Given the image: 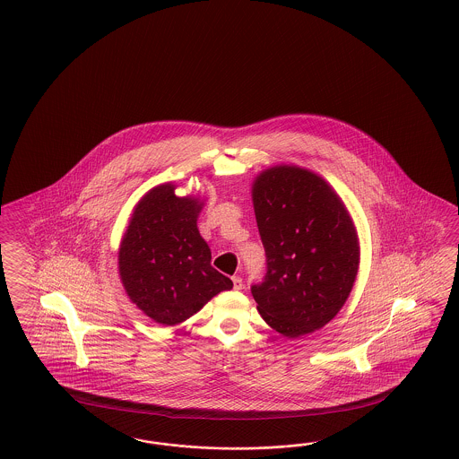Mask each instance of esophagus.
<instances>
[{"label":"esophagus","mask_w":459,"mask_h":459,"mask_svg":"<svg viewBox=\"0 0 459 459\" xmlns=\"http://www.w3.org/2000/svg\"><path fill=\"white\" fill-rule=\"evenodd\" d=\"M232 282H234V289H236V290H240V289L244 287V282H242V277H240V275H234V277H232Z\"/></svg>","instance_id":"34e87169"}]
</instances>
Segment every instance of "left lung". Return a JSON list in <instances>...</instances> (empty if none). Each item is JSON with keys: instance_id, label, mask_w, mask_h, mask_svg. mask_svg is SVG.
<instances>
[{"instance_id": "obj_1", "label": "left lung", "mask_w": 459, "mask_h": 459, "mask_svg": "<svg viewBox=\"0 0 459 459\" xmlns=\"http://www.w3.org/2000/svg\"><path fill=\"white\" fill-rule=\"evenodd\" d=\"M267 271L250 285L262 319L285 337L321 329L344 306L359 244L344 204L299 167L262 172L252 188Z\"/></svg>"}]
</instances>
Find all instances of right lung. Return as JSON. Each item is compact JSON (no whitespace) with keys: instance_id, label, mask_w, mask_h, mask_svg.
Here are the masks:
<instances>
[{"instance_id":"add662e5","label":"right lung","mask_w":459,"mask_h":459,"mask_svg":"<svg viewBox=\"0 0 459 459\" xmlns=\"http://www.w3.org/2000/svg\"><path fill=\"white\" fill-rule=\"evenodd\" d=\"M174 190L155 186L138 202L118 254L128 298L163 325L186 321L234 285L212 267L211 248L198 234L202 204Z\"/></svg>"}]
</instances>
